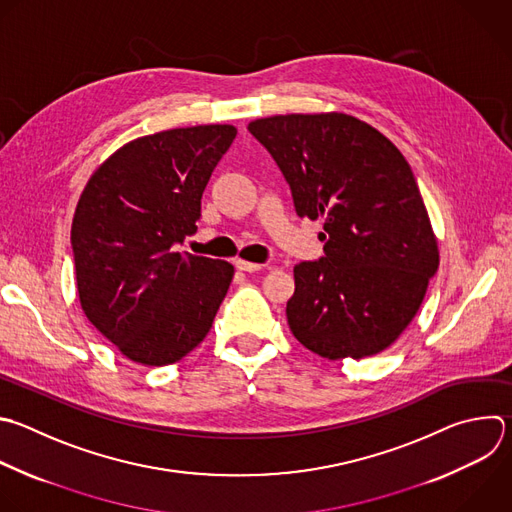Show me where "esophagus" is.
Here are the masks:
<instances>
[{
    "instance_id": "1",
    "label": "esophagus",
    "mask_w": 512,
    "mask_h": 512,
    "mask_svg": "<svg viewBox=\"0 0 512 512\" xmlns=\"http://www.w3.org/2000/svg\"><path fill=\"white\" fill-rule=\"evenodd\" d=\"M235 265H237L239 271H245V273H255V271H261L265 267L261 263H251V261H243V259H237Z\"/></svg>"
}]
</instances>
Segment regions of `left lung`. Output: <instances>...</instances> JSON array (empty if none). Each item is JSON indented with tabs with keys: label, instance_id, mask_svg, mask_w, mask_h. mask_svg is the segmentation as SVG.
Returning a JSON list of instances; mask_svg holds the SVG:
<instances>
[{
	"label": "left lung",
	"instance_id": "obj_1",
	"mask_svg": "<svg viewBox=\"0 0 512 512\" xmlns=\"http://www.w3.org/2000/svg\"><path fill=\"white\" fill-rule=\"evenodd\" d=\"M285 175L295 211L323 219V257L293 267V335L313 354L366 358L390 348L418 313L440 263L414 173L372 124L346 112L249 122Z\"/></svg>",
	"mask_w": 512,
	"mask_h": 512
}]
</instances>
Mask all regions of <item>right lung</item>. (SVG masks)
Instances as JSON below:
<instances>
[{
  "label": "right lung",
  "instance_id": "add662e5",
  "mask_svg": "<svg viewBox=\"0 0 512 512\" xmlns=\"http://www.w3.org/2000/svg\"><path fill=\"white\" fill-rule=\"evenodd\" d=\"M235 136L233 124L140 136L112 152L80 195L72 221L80 305L136 364L183 360L227 295L231 263L177 249L197 233L205 187Z\"/></svg>",
  "mask_w": 512,
  "mask_h": 512
}]
</instances>
